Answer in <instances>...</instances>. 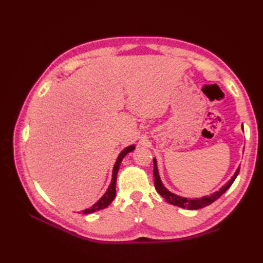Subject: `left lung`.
Listing matches in <instances>:
<instances>
[{"label": "left lung", "mask_w": 263, "mask_h": 263, "mask_svg": "<svg viewBox=\"0 0 263 263\" xmlns=\"http://www.w3.org/2000/svg\"><path fill=\"white\" fill-rule=\"evenodd\" d=\"M239 169H240V166L236 170V172H235L234 176L232 177V179H230L224 186H221L219 189V191H216V192H214L211 195H206V196H203V197H200V198H186V197H182V196H179L177 194L170 192V191L163 185V183L161 182L160 176H159V172H158L157 160H156V158H154L155 187L158 191V193L160 194L169 204L176 205V206H179V208L186 209V210H198V209H203V208H205V206L212 204L213 202L216 201L217 198H219L222 194H224L226 191L230 186H232L235 179L238 176V173H239Z\"/></svg>", "instance_id": "obj_1"}]
</instances>
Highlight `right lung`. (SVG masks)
Masks as SVG:
<instances>
[{"label": "right lung", "instance_id": "right-lung-1", "mask_svg": "<svg viewBox=\"0 0 263 263\" xmlns=\"http://www.w3.org/2000/svg\"><path fill=\"white\" fill-rule=\"evenodd\" d=\"M134 149H135V145L128 146V147H126V148L122 151V153L118 155L117 160H116L115 165H114V168H113L112 181H110V184H109L107 191L105 192V194L103 195V196L100 198V200H99L97 203H95L93 206H91L90 209L82 211V212H81L82 214H91V213H94V212L100 211V210H104V209L107 208V206H108L110 203H112V201L114 200L115 195H116V189H115V187H116V178H117V172H118V169H119V165H121V163H122L123 158H124L127 154L132 153V151H133Z\"/></svg>", "mask_w": 263, "mask_h": 263}]
</instances>
